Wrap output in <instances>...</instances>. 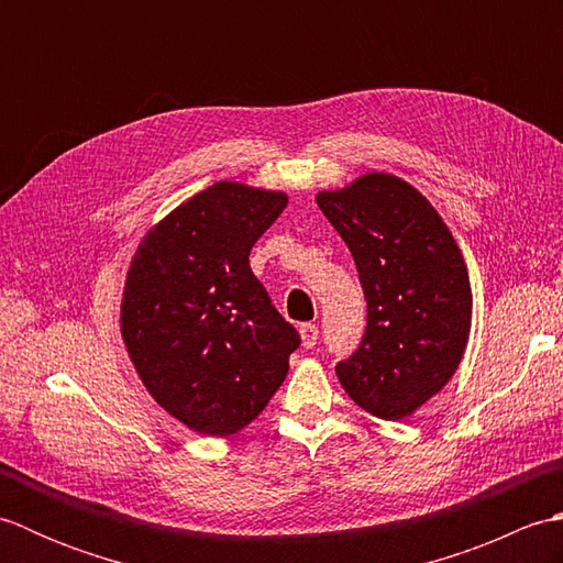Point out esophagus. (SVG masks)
Wrapping results in <instances>:
<instances>
[{"mask_svg":"<svg viewBox=\"0 0 563 563\" xmlns=\"http://www.w3.org/2000/svg\"><path fill=\"white\" fill-rule=\"evenodd\" d=\"M300 339L305 349H314L317 341H319V329L314 324H302L300 327Z\"/></svg>","mask_w":563,"mask_h":563,"instance_id":"obj_1","label":"esophagus"}]
</instances>
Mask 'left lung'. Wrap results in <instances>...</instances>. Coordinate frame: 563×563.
I'll return each mask as SVG.
<instances>
[{
	"instance_id": "1",
	"label": "left lung",
	"mask_w": 563,
	"mask_h": 563,
	"mask_svg": "<svg viewBox=\"0 0 563 563\" xmlns=\"http://www.w3.org/2000/svg\"><path fill=\"white\" fill-rule=\"evenodd\" d=\"M317 206L349 244L367 300L363 343L336 365L339 382L367 413L401 421L448 385L470 343L462 251L428 198L394 174L319 190Z\"/></svg>"
}]
</instances>
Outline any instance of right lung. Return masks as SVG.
Returning a JSON list of instances; mask_svg holds the SVG:
<instances>
[{"mask_svg": "<svg viewBox=\"0 0 563 563\" xmlns=\"http://www.w3.org/2000/svg\"><path fill=\"white\" fill-rule=\"evenodd\" d=\"M283 190L218 181L174 208L135 249L121 336L150 397L200 435L230 438L266 409L300 336L251 273Z\"/></svg>", "mask_w": 563, "mask_h": 563, "instance_id": "1", "label": "right lung"}]
</instances>
